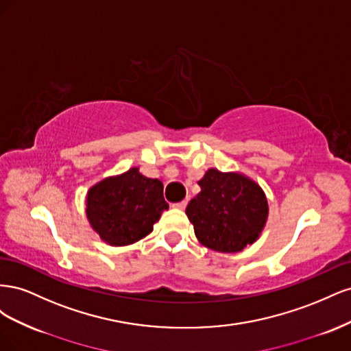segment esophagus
Listing matches in <instances>:
<instances>
[{"instance_id": "esophagus-1", "label": "esophagus", "mask_w": 351, "mask_h": 351, "mask_svg": "<svg viewBox=\"0 0 351 351\" xmlns=\"http://www.w3.org/2000/svg\"><path fill=\"white\" fill-rule=\"evenodd\" d=\"M186 206H187V200H182V202H177V204H173V208L180 209V210L186 209Z\"/></svg>"}]
</instances>
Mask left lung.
Returning a JSON list of instances; mask_svg holds the SVG:
<instances>
[{"mask_svg":"<svg viewBox=\"0 0 351 351\" xmlns=\"http://www.w3.org/2000/svg\"><path fill=\"white\" fill-rule=\"evenodd\" d=\"M197 184L200 193L190 200L186 214L204 246L236 253L256 241L268 217L267 196L256 183L210 168Z\"/></svg>","mask_w":351,"mask_h":351,"instance_id":"1","label":"left lung"}]
</instances>
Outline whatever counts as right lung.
Wrapping results in <instances>:
<instances>
[{"label":"right lung","mask_w":351,"mask_h":351,"mask_svg":"<svg viewBox=\"0 0 351 351\" xmlns=\"http://www.w3.org/2000/svg\"><path fill=\"white\" fill-rule=\"evenodd\" d=\"M164 186L158 178H147L139 168L102 180L86 199V215L92 228L112 246H125L143 239L168 209Z\"/></svg>","instance_id":"right-lung-1"}]
</instances>
